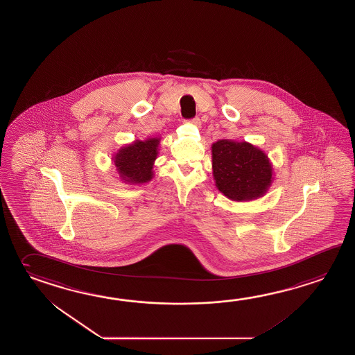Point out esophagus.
<instances>
[{"mask_svg": "<svg viewBox=\"0 0 355 355\" xmlns=\"http://www.w3.org/2000/svg\"><path fill=\"white\" fill-rule=\"evenodd\" d=\"M190 122L194 125H198V127L200 125V119H199V117H195V119H191Z\"/></svg>", "mask_w": 355, "mask_h": 355, "instance_id": "esophagus-1", "label": "esophagus"}]
</instances>
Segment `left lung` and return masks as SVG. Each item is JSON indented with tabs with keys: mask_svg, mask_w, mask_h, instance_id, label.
I'll list each match as a JSON object with an SVG mask.
<instances>
[{
	"mask_svg": "<svg viewBox=\"0 0 355 355\" xmlns=\"http://www.w3.org/2000/svg\"><path fill=\"white\" fill-rule=\"evenodd\" d=\"M211 162L216 188L233 202L262 198L275 179L268 156L245 141L218 139L211 145Z\"/></svg>",
	"mask_w": 355,
	"mask_h": 355,
	"instance_id": "left-lung-1",
	"label": "left lung"
}]
</instances>
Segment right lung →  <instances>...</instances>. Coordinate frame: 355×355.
<instances>
[{
	"label": "right lung",
	"mask_w": 355,
	"mask_h": 355,
	"mask_svg": "<svg viewBox=\"0 0 355 355\" xmlns=\"http://www.w3.org/2000/svg\"><path fill=\"white\" fill-rule=\"evenodd\" d=\"M160 141L161 137L136 139L113 155L112 161L121 181L130 185L151 181Z\"/></svg>",
	"instance_id": "right-lung-1"
}]
</instances>
